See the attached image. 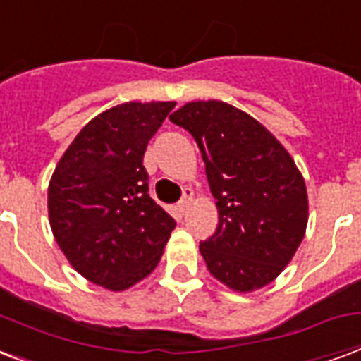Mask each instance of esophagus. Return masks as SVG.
I'll return each mask as SVG.
<instances>
[{
  "label": "esophagus",
  "mask_w": 361,
  "mask_h": 361,
  "mask_svg": "<svg viewBox=\"0 0 361 361\" xmlns=\"http://www.w3.org/2000/svg\"><path fill=\"white\" fill-rule=\"evenodd\" d=\"M191 200H192V191L191 189H185V191H183V197H181V200L178 202V212H180L181 216L187 212V208H189V204H191Z\"/></svg>",
  "instance_id": "1"
}]
</instances>
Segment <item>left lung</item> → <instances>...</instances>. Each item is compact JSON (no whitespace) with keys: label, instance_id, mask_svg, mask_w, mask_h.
I'll return each mask as SVG.
<instances>
[{"label":"left lung","instance_id":"left-lung-1","mask_svg":"<svg viewBox=\"0 0 361 361\" xmlns=\"http://www.w3.org/2000/svg\"><path fill=\"white\" fill-rule=\"evenodd\" d=\"M170 121L195 137L217 200L216 233L200 242L208 271L236 291L259 290L284 271L305 236L301 172L265 126L225 102H189Z\"/></svg>","mask_w":361,"mask_h":361}]
</instances>
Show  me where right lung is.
Masks as SVG:
<instances>
[{
  "mask_svg": "<svg viewBox=\"0 0 361 361\" xmlns=\"http://www.w3.org/2000/svg\"><path fill=\"white\" fill-rule=\"evenodd\" d=\"M174 102H128L90 121L49 185V221L73 269L121 291L161 259L176 221L149 197L144 153Z\"/></svg>",
  "mask_w": 361,
  "mask_h": 361,
  "instance_id": "obj_1",
  "label": "right lung"
}]
</instances>
